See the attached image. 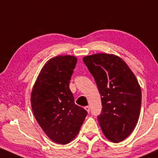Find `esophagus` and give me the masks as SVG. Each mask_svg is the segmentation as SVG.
<instances>
[{
    "instance_id": "34e87169",
    "label": "esophagus",
    "mask_w": 158,
    "mask_h": 158,
    "mask_svg": "<svg viewBox=\"0 0 158 158\" xmlns=\"http://www.w3.org/2000/svg\"><path fill=\"white\" fill-rule=\"evenodd\" d=\"M85 110L87 111L88 112H90V110H91V109H90V106H85Z\"/></svg>"
}]
</instances>
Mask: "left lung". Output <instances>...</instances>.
<instances>
[{"label":"left lung","instance_id":"left-lung-1","mask_svg":"<svg viewBox=\"0 0 158 158\" xmlns=\"http://www.w3.org/2000/svg\"><path fill=\"white\" fill-rule=\"evenodd\" d=\"M93 76L102 103L98 117L105 136L113 143L123 141L132 133L139 116L142 91L127 64L112 54L100 53L83 58Z\"/></svg>","mask_w":158,"mask_h":158}]
</instances>
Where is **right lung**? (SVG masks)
Returning a JSON list of instances; mask_svg holds the SVG:
<instances>
[{
  "instance_id": "add662e5",
  "label": "right lung",
  "mask_w": 158,
  "mask_h": 158,
  "mask_svg": "<svg viewBox=\"0 0 158 158\" xmlns=\"http://www.w3.org/2000/svg\"><path fill=\"white\" fill-rule=\"evenodd\" d=\"M77 58L58 55L40 73L31 96L34 117L54 143L66 145L77 136L87 111L76 105L69 85Z\"/></svg>"
}]
</instances>
